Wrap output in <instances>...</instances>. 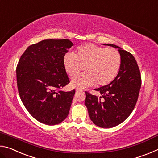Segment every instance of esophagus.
I'll list each match as a JSON object with an SVG mask.
<instances>
[{
    "label": "esophagus",
    "mask_w": 158,
    "mask_h": 158,
    "mask_svg": "<svg viewBox=\"0 0 158 158\" xmlns=\"http://www.w3.org/2000/svg\"><path fill=\"white\" fill-rule=\"evenodd\" d=\"M75 90H76V91H77V92H79V91H82V89H79V88H77V89H76Z\"/></svg>",
    "instance_id": "esophagus-1"
}]
</instances>
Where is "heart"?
Returning a JSON list of instances; mask_svg holds the SVG:
<instances>
[{
  "mask_svg": "<svg viewBox=\"0 0 158 158\" xmlns=\"http://www.w3.org/2000/svg\"><path fill=\"white\" fill-rule=\"evenodd\" d=\"M121 60V53L116 49L88 44L77 48L75 55L66 53L63 65L71 77L77 76L84 68V74L72 80V85L84 89L95 84L98 86L110 84L118 73Z\"/></svg>",
  "mask_w": 158,
  "mask_h": 158,
  "instance_id": "heart-1",
  "label": "heart"
}]
</instances>
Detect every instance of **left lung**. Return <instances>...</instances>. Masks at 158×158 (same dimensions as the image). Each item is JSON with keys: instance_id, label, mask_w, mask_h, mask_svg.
<instances>
[{"instance_id": "1", "label": "left lung", "mask_w": 158, "mask_h": 158, "mask_svg": "<svg viewBox=\"0 0 158 158\" xmlns=\"http://www.w3.org/2000/svg\"><path fill=\"white\" fill-rule=\"evenodd\" d=\"M105 45L118 49L122 58L121 68L113 81L95 89L100 96L85 91V105L93 123L110 128L121 124L132 112L139 94L141 78L132 53L115 44Z\"/></svg>"}]
</instances>
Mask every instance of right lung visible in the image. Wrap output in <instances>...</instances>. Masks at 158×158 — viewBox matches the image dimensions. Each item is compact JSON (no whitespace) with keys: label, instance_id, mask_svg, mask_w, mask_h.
Wrapping results in <instances>:
<instances>
[{"label":"right lung","instance_id":"add662e5","mask_svg":"<svg viewBox=\"0 0 158 158\" xmlns=\"http://www.w3.org/2000/svg\"><path fill=\"white\" fill-rule=\"evenodd\" d=\"M73 46L68 39L44 40L29 46L19 60V94L30 114L42 123H60L69 114L75 90L60 89L69 83L63 58Z\"/></svg>","mask_w":158,"mask_h":158}]
</instances>
